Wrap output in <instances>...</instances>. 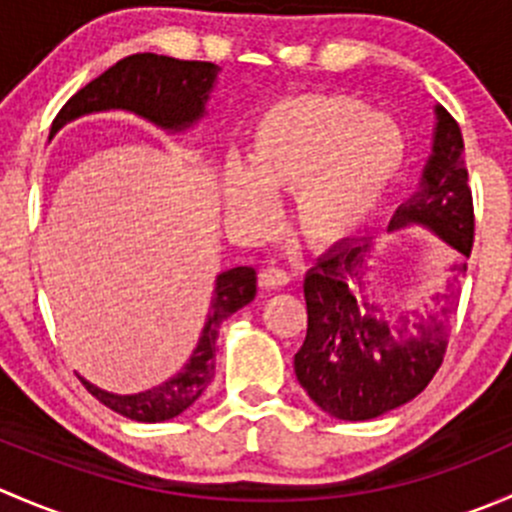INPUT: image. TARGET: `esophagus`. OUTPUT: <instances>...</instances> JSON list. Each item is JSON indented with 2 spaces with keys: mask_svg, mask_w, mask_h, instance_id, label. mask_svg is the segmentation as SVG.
Masks as SVG:
<instances>
[{
  "mask_svg": "<svg viewBox=\"0 0 512 512\" xmlns=\"http://www.w3.org/2000/svg\"><path fill=\"white\" fill-rule=\"evenodd\" d=\"M289 285V272L280 270V267H265L260 272V287L262 289H282Z\"/></svg>",
  "mask_w": 512,
  "mask_h": 512,
  "instance_id": "obj_1",
  "label": "esophagus"
}]
</instances>
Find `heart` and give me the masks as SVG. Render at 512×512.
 <instances>
[{
	"label": "heart",
	"mask_w": 512,
	"mask_h": 512,
	"mask_svg": "<svg viewBox=\"0 0 512 512\" xmlns=\"http://www.w3.org/2000/svg\"><path fill=\"white\" fill-rule=\"evenodd\" d=\"M409 160L406 133L394 118L344 94L277 101L257 118L247 170L223 175L227 213L250 225L275 215L272 193H294L292 218L314 247H337L361 230Z\"/></svg>",
	"instance_id": "b5f03b06"
}]
</instances>
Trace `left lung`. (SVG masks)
Wrapping results in <instances>:
<instances>
[{
  "label": "left lung",
  "mask_w": 512,
  "mask_h": 512,
  "mask_svg": "<svg viewBox=\"0 0 512 512\" xmlns=\"http://www.w3.org/2000/svg\"><path fill=\"white\" fill-rule=\"evenodd\" d=\"M423 227L456 250L463 275L473 247V200L463 160V136L436 106L431 156L418 190L399 205L389 230ZM374 240H347L319 257L304 275L307 337L294 354V374L324 414L369 421L416 399L446 354L458 289L448 287L433 309L396 312L366 292Z\"/></svg>",
  "instance_id": "obj_1"
}]
</instances>
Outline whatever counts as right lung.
<instances>
[{
	"label": "right lung",
	"instance_id": "add662e5",
	"mask_svg": "<svg viewBox=\"0 0 512 512\" xmlns=\"http://www.w3.org/2000/svg\"><path fill=\"white\" fill-rule=\"evenodd\" d=\"M220 66L210 61H180L173 56L133 54L103 71L66 101L51 123V138L81 116L103 111H126L143 118L160 131L185 133L208 113V101L218 84ZM257 294V272L252 267H232L215 277L210 312L193 354L183 369L153 389L138 394H113L79 376L81 384L103 406L141 423H160L180 416L195 404L215 376V349L223 322Z\"/></svg>",
	"mask_w": 512,
	"mask_h": 512
}]
</instances>
